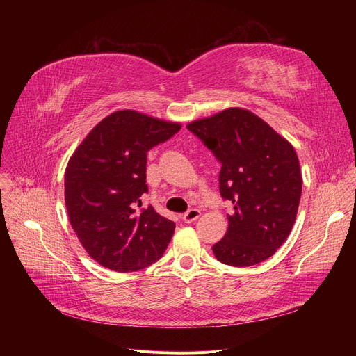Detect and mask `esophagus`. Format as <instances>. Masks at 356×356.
<instances>
[{
  "mask_svg": "<svg viewBox=\"0 0 356 356\" xmlns=\"http://www.w3.org/2000/svg\"><path fill=\"white\" fill-rule=\"evenodd\" d=\"M199 216H200V211H199V209H191V211H188V212H186V213L181 216V219H183L186 223H192V222H195Z\"/></svg>",
  "mask_w": 356,
  "mask_h": 356,
  "instance_id": "esophagus-1",
  "label": "esophagus"
}]
</instances>
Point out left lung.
Segmentation results:
<instances>
[{
    "label": "left lung",
    "mask_w": 356,
    "mask_h": 356,
    "mask_svg": "<svg viewBox=\"0 0 356 356\" xmlns=\"http://www.w3.org/2000/svg\"><path fill=\"white\" fill-rule=\"evenodd\" d=\"M220 163V196L234 203L228 231L212 247L232 267H250L275 254L290 235L302 196L293 145L258 115L228 108L188 125Z\"/></svg>",
    "instance_id": "left-lung-1"
}]
</instances>
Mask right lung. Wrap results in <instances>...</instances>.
I'll list each match as a JSON object with an SVG mask.
<instances>
[{
    "mask_svg": "<svg viewBox=\"0 0 356 356\" xmlns=\"http://www.w3.org/2000/svg\"><path fill=\"white\" fill-rule=\"evenodd\" d=\"M181 128L124 109L95 125L70 157L65 203L86 252L112 271H138L156 263L175 234V222L141 207L147 153Z\"/></svg>",
    "mask_w": 356,
    "mask_h": 356,
    "instance_id": "obj_1",
    "label": "right lung"
}]
</instances>
